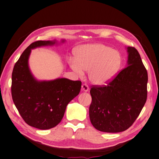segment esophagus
Returning a JSON list of instances; mask_svg holds the SVG:
<instances>
[{
  "mask_svg": "<svg viewBox=\"0 0 159 159\" xmlns=\"http://www.w3.org/2000/svg\"><path fill=\"white\" fill-rule=\"evenodd\" d=\"M81 89H82V90H83V91L87 92V91H89V86L87 84H83L82 85V88H81Z\"/></svg>",
  "mask_w": 159,
  "mask_h": 159,
  "instance_id": "34e87169",
  "label": "esophagus"
}]
</instances>
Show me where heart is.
<instances>
[{"label": "heart", "instance_id": "1", "mask_svg": "<svg viewBox=\"0 0 159 159\" xmlns=\"http://www.w3.org/2000/svg\"><path fill=\"white\" fill-rule=\"evenodd\" d=\"M76 58L69 61L71 69L83 75L89 70V78L98 85L107 83L115 76L122 64L120 54L102 44L83 45L77 49Z\"/></svg>", "mask_w": 159, "mask_h": 159}]
</instances>
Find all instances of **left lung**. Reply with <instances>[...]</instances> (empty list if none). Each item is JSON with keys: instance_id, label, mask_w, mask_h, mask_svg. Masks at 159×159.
<instances>
[{"instance_id": "left-lung-1", "label": "left lung", "mask_w": 159, "mask_h": 159, "mask_svg": "<svg viewBox=\"0 0 159 159\" xmlns=\"http://www.w3.org/2000/svg\"><path fill=\"white\" fill-rule=\"evenodd\" d=\"M128 66L107 85H93L89 117L102 132L119 133L137 119L147 98L148 74L138 51L129 47Z\"/></svg>"}]
</instances>
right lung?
<instances>
[{"label": "right lung", "instance_id": "add662e5", "mask_svg": "<svg viewBox=\"0 0 159 159\" xmlns=\"http://www.w3.org/2000/svg\"><path fill=\"white\" fill-rule=\"evenodd\" d=\"M55 43L38 40L30 44L15 63L12 73L11 94L15 105L27 125L41 130L59 123L67 105L79 94L82 84L80 80L67 79L40 82L30 73L28 60L31 49Z\"/></svg>", "mask_w": 159, "mask_h": 159}]
</instances>
